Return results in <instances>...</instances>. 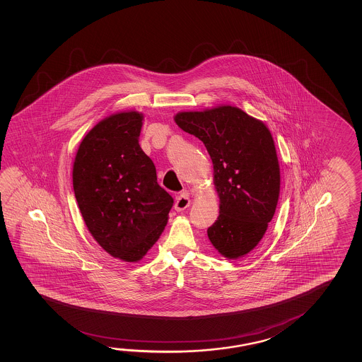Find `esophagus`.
I'll use <instances>...</instances> for the list:
<instances>
[{"label":"esophagus","instance_id":"34e87169","mask_svg":"<svg viewBox=\"0 0 362 362\" xmlns=\"http://www.w3.org/2000/svg\"><path fill=\"white\" fill-rule=\"evenodd\" d=\"M190 199L189 196L187 194V193H182L180 196L177 197L175 198V203H174V208H175V211H184L185 208L189 207Z\"/></svg>","mask_w":362,"mask_h":362}]
</instances>
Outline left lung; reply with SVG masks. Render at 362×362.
Returning a JSON list of instances; mask_svg holds the SVG:
<instances>
[{
  "label": "left lung",
  "instance_id": "8db88e82",
  "mask_svg": "<svg viewBox=\"0 0 362 362\" xmlns=\"http://www.w3.org/2000/svg\"><path fill=\"white\" fill-rule=\"evenodd\" d=\"M175 122L204 144L214 163L221 204L208 238L227 259L243 257L260 243L278 204L280 170L273 136L238 107L180 112Z\"/></svg>",
  "mask_w": 362,
  "mask_h": 362
}]
</instances>
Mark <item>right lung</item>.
<instances>
[{
	"label": "right lung",
	"instance_id": "add662e5",
	"mask_svg": "<svg viewBox=\"0 0 362 362\" xmlns=\"http://www.w3.org/2000/svg\"><path fill=\"white\" fill-rule=\"evenodd\" d=\"M141 113L112 115L79 145L73 165L78 207L95 241L121 260H140L168 222L173 197L139 145Z\"/></svg>",
	"mask_w": 362,
	"mask_h": 362
}]
</instances>
